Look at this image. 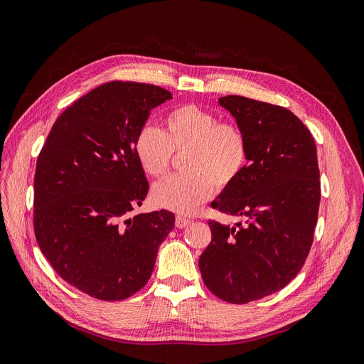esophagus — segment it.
Segmentation results:
<instances>
[{
  "label": "esophagus",
  "mask_w": 364,
  "mask_h": 364,
  "mask_svg": "<svg viewBox=\"0 0 364 364\" xmlns=\"http://www.w3.org/2000/svg\"><path fill=\"white\" fill-rule=\"evenodd\" d=\"M188 223H191V218H187L186 215H177V217H176V226H177L178 229L186 228Z\"/></svg>",
  "instance_id": "esophagus-1"
}]
</instances>
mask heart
<instances>
[{
  "mask_svg": "<svg viewBox=\"0 0 364 364\" xmlns=\"http://www.w3.org/2000/svg\"><path fill=\"white\" fill-rule=\"evenodd\" d=\"M134 149L138 162L153 178H164L171 169L173 151H187L181 176L153 188L161 207L181 214L195 211L214 191L240 178L248 164L250 146L245 131L195 104L172 108L164 117V129L144 124L138 129Z\"/></svg>",
  "mask_w": 364,
  "mask_h": 364,
  "instance_id": "heart-1",
  "label": "heart"
}]
</instances>
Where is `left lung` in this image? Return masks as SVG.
Returning <instances> with one entry per match:
<instances>
[{
  "label": "left lung",
  "mask_w": 364,
  "mask_h": 364,
  "mask_svg": "<svg viewBox=\"0 0 364 364\" xmlns=\"http://www.w3.org/2000/svg\"><path fill=\"white\" fill-rule=\"evenodd\" d=\"M220 105L245 131L248 165L211 203L242 217L235 226L208 220L211 242L199 259L205 286L242 305L269 296L299 274L314 241L321 199L317 147L290 109L228 95Z\"/></svg>",
  "instance_id": "obj_1"
}]
</instances>
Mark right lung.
I'll use <instances>...</instances> for the list:
<instances>
[{"mask_svg": "<svg viewBox=\"0 0 364 364\" xmlns=\"http://www.w3.org/2000/svg\"><path fill=\"white\" fill-rule=\"evenodd\" d=\"M171 98L154 85L104 83L56 119L38 154L37 242L62 279L95 299L123 300L143 289L176 225L166 210L128 217L149 192L135 135Z\"/></svg>", "mask_w": 364, "mask_h": 364, "instance_id": "right-lung-1", "label": "right lung"}]
</instances>
